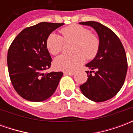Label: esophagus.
Returning a JSON list of instances; mask_svg holds the SVG:
<instances>
[{
    "instance_id": "1",
    "label": "esophagus",
    "mask_w": 133,
    "mask_h": 133,
    "mask_svg": "<svg viewBox=\"0 0 133 133\" xmlns=\"http://www.w3.org/2000/svg\"><path fill=\"white\" fill-rule=\"evenodd\" d=\"M64 75H75V72H64Z\"/></svg>"
}]
</instances>
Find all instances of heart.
I'll use <instances>...</instances> for the list:
<instances>
[{
	"instance_id": "1",
	"label": "heart",
	"mask_w": 133,
	"mask_h": 133,
	"mask_svg": "<svg viewBox=\"0 0 133 133\" xmlns=\"http://www.w3.org/2000/svg\"><path fill=\"white\" fill-rule=\"evenodd\" d=\"M61 35L51 33L46 39V48L52 55H58L62 50L65 41L75 42L72 55H61L54 61L55 68L66 72H73L85 62V58L92 59L97 55L100 42L95 35L90 33V30L78 24H72L63 28Z\"/></svg>"
}]
</instances>
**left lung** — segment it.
Wrapping results in <instances>:
<instances>
[{"mask_svg": "<svg viewBox=\"0 0 133 133\" xmlns=\"http://www.w3.org/2000/svg\"><path fill=\"white\" fill-rule=\"evenodd\" d=\"M79 23L92 27L98 33L100 42L95 58L85 65L91 70L86 71L88 81L80 88L89 100L106 101L113 98L124 84L128 70L125 51L116 34L108 27L95 21Z\"/></svg>", "mask_w": 133, "mask_h": 133, "instance_id": "8db88e82", "label": "left lung"}]
</instances>
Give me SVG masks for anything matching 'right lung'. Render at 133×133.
Listing matches in <instances>:
<instances>
[{
  "label": "right lung",
  "mask_w": 133,
  "mask_h": 133,
  "mask_svg": "<svg viewBox=\"0 0 133 133\" xmlns=\"http://www.w3.org/2000/svg\"><path fill=\"white\" fill-rule=\"evenodd\" d=\"M63 25L42 22L26 28L10 45L7 58L10 81L18 94L25 100L41 102L55 92L63 73H44L52 62L45 43L48 36Z\"/></svg>",
  "instance_id": "1"
}]
</instances>
